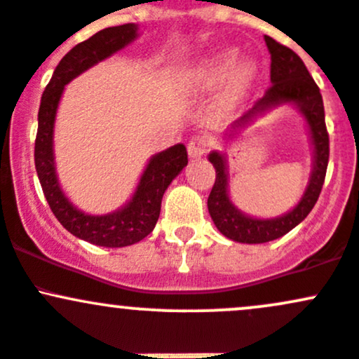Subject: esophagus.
Listing matches in <instances>:
<instances>
[{"mask_svg": "<svg viewBox=\"0 0 359 359\" xmlns=\"http://www.w3.org/2000/svg\"><path fill=\"white\" fill-rule=\"evenodd\" d=\"M213 146V140L206 135H194L193 139L187 142V153L191 158H201L210 147Z\"/></svg>", "mask_w": 359, "mask_h": 359, "instance_id": "34e87169", "label": "esophagus"}]
</instances>
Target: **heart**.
<instances>
[{"label": "heart", "mask_w": 359, "mask_h": 359, "mask_svg": "<svg viewBox=\"0 0 359 359\" xmlns=\"http://www.w3.org/2000/svg\"><path fill=\"white\" fill-rule=\"evenodd\" d=\"M234 59H236V53L231 52V50L213 53V55L206 57L203 62L187 72L186 83L189 86H196V88H210L226 76V72L233 66ZM253 79H255V67L252 64L243 62L236 66L229 81H227L226 88H224L222 102L226 106H233L234 102H238L252 86Z\"/></svg>", "instance_id": "1"}]
</instances>
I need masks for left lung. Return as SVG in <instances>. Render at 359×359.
<instances>
[{
	"label": "left lung",
	"mask_w": 359,
	"mask_h": 359,
	"mask_svg": "<svg viewBox=\"0 0 359 359\" xmlns=\"http://www.w3.org/2000/svg\"><path fill=\"white\" fill-rule=\"evenodd\" d=\"M264 39H266V45L271 53V83L273 85L266 90V95L257 100L255 106L247 114H243L234 123L231 135H234V130L247 125L253 116L267 111L269 107L280 106L285 102L295 104L306 116L307 125H309L314 146V170L302 200L290 213L278 217V219L260 220L243 215L229 201L226 159L220 153L210 154L208 159L215 168V184L210 191L208 212L217 229L224 236L238 241V243H266V241L285 236L288 231L299 226L309 215L320 198L325 175H327L328 156H330V139H328L327 125H325V107L320 88L311 78L302 59L293 50L278 43L271 36H266Z\"/></svg>",
	"instance_id": "obj_1"
}]
</instances>
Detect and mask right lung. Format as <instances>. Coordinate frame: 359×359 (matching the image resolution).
Returning <instances> with one entry per match:
<instances>
[{
	"label": "right lung",
	"instance_id": "1",
	"mask_svg": "<svg viewBox=\"0 0 359 359\" xmlns=\"http://www.w3.org/2000/svg\"><path fill=\"white\" fill-rule=\"evenodd\" d=\"M137 29L139 27L135 24L116 25L102 29L86 41L78 43L55 67L39 104L34 165L43 194L53 215L69 233L97 247L121 248L144 240L156 226L166 187L187 165V151L184 144H177L153 156L128 205L109 215H86L79 212L69 203L59 187L53 163V123L64 86L93 64L133 41Z\"/></svg>",
	"mask_w": 359,
	"mask_h": 359
}]
</instances>
